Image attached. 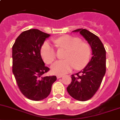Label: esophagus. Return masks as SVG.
Listing matches in <instances>:
<instances>
[{"mask_svg":"<svg viewBox=\"0 0 120 120\" xmlns=\"http://www.w3.org/2000/svg\"><path fill=\"white\" fill-rule=\"evenodd\" d=\"M63 77V75H57V79H60V78Z\"/></svg>","mask_w":120,"mask_h":120,"instance_id":"34e87169","label":"esophagus"}]
</instances>
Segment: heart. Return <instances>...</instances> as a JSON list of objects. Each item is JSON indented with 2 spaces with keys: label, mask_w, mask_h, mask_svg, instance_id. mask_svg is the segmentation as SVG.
I'll use <instances>...</instances> for the list:
<instances>
[{
  "label": "heart",
  "mask_w": 120,
  "mask_h": 120,
  "mask_svg": "<svg viewBox=\"0 0 120 120\" xmlns=\"http://www.w3.org/2000/svg\"><path fill=\"white\" fill-rule=\"evenodd\" d=\"M57 46L65 47L68 52L64 57V60L56 61L51 68L54 74L62 75L70 72L75 67L81 69L88 63L91 56V49L87 44L81 43L77 38L64 36L54 41ZM40 53L43 60L50 64L56 59L57 52L54 46L49 41H45L41 46Z\"/></svg>",
  "instance_id": "b5f03b06"
}]
</instances>
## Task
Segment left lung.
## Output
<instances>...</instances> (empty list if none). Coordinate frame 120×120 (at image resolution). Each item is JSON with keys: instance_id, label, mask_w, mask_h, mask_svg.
<instances>
[{"instance_id": "obj_1", "label": "left lung", "mask_w": 120, "mask_h": 120, "mask_svg": "<svg viewBox=\"0 0 120 120\" xmlns=\"http://www.w3.org/2000/svg\"><path fill=\"white\" fill-rule=\"evenodd\" d=\"M73 32L80 33L92 49L90 61L82 70L72 74L71 82L67 88L73 98L85 101L92 98L100 87L106 71V52L100 39L91 32L82 29Z\"/></svg>"}]
</instances>
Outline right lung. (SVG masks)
Masks as SVG:
<instances>
[{
	"label": "right lung",
	"mask_w": 120,
	"mask_h": 120,
	"mask_svg": "<svg viewBox=\"0 0 120 120\" xmlns=\"http://www.w3.org/2000/svg\"><path fill=\"white\" fill-rule=\"evenodd\" d=\"M50 36L38 29L22 32L12 47V71L20 91L29 99L40 101L50 94L56 75L45 76L50 70L45 65L40 49Z\"/></svg>",
	"instance_id": "add662e5"
}]
</instances>
